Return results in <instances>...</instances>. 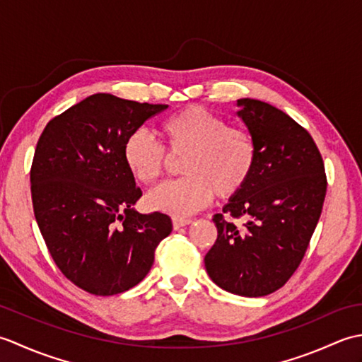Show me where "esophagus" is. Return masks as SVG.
I'll use <instances>...</instances> for the list:
<instances>
[{"label":"esophagus","mask_w":362,"mask_h":362,"mask_svg":"<svg viewBox=\"0 0 362 362\" xmlns=\"http://www.w3.org/2000/svg\"><path fill=\"white\" fill-rule=\"evenodd\" d=\"M191 224V219H185V218H173V226L174 228H180V227H185Z\"/></svg>","instance_id":"1"}]
</instances>
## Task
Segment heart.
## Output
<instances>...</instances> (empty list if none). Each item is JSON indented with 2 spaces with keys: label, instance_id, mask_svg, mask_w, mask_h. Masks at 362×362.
I'll return each instance as SVG.
<instances>
[{
  "label": "heart",
  "instance_id": "heart-1",
  "mask_svg": "<svg viewBox=\"0 0 362 362\" xmlns=\"http://www.w3.org/2000/svg\"><path fill=\"white\" fill-rule=\"evenodd\" d=\"M158 132L165 148L144 130H135L122 146L126 166L144 185L166 171L171 161L168 153L183 157V177L153 188L146 197L151 209L187 216L209 205L214 194L221 199L238 194L250 180L257 165L253 136L205 107L189 105L169 115Z\"/></svg>",
  "mask_w": 362,
  "mask_h": 362
}]
</instances>
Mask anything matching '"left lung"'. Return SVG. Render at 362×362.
<instances>
[{
  "mask_svg": "<svg viewBox=\"0 0 362 362\" xmlns=\"http://www.w3.org/2000/svg\"><path fill=\"white\" fill-rule=\"evenodd\" d=\"M257 144L250 180L213 216L218 238L205 267L219 288L263 297L284 286L302 263L327 194V174L308 130L276 107L238 99ZM228 218L244 217L238 228Z\"/></svg>",
  "mask_w": 362,
  "mask_h": 362,
  "instance_id": "8db88e82",
  "label": "left lung"
}]
</instances>
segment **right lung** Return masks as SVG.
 <instances>
[{
    "label": "right lung",
    "instance_id": "1",
    "mask_svg": "<svg viewBox=\"0 0 362 362\" xmlns=\"http://www.w3.org/2000/svg\"><path fill=\"white\" fill-rule=\"evenodd\" d=\"M166 109L91 95L54 117L38 138L30 166L37 224L60 272L88 294L134 288L171 233L168 214L132 209L141 189L122 157L126 138Z\"/></svg>",
    "mask_w": 362,
    "mask_h": 362
}]
</instances>
